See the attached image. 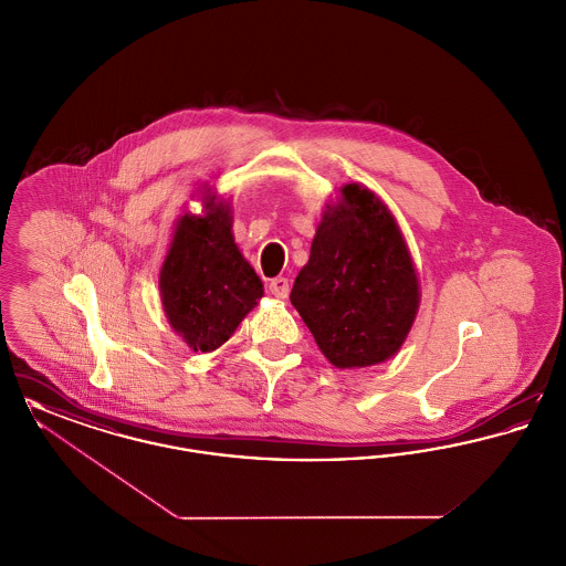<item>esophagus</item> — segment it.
I'll return each instance as SVG.
<instances>
[{
  "mask_svg": "<svg viewBox=\"0 0 566 566\" xmlns=\"http://www.w3.org/2000/svg\"><path fill=\"white\" fill-rule=\"evenodd\" d=\"M289 291H291V286H289V277H273L270 284V293L273 296H277V298H286L289 296Z\"/></svg>",
  "mask_w": 566,
  "mask_h": 566,
  "instance_id": "obj_1",
  "label": "esophagus"
}]
</instances>
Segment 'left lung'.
Instances as JSON below:
<instances>
[{
    "instance_id": "1",
    "label": "left lung",
    "mask_w": 566,
    "mask_h": 566,
    "mask_svg": "<svg viewBox=\"0 0 566 566\" xmlns=\"http://www.w3.org/2000/svg\"><path fill=\"white\" fill-rule=\"evenodd\" d=\"M291 303L337 369L371 367L403 346L420 284L403 233L376 192L346 185L326 206Z\"/></svg>"
}]
</instances>
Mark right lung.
<instances>
[{"label": "right lung", "instance_id": "obj_1", "mask_svg": "<svg viewBox=\"0 0 566 566\" xmlns=\"http://www.w3.org/2000/svg\"><path fill=\"white\" fill-rule=\"evenodd\" d=\"M224 199L206 190L203 214L180 216L159 273L163 310L190 350L220 348L263 296V282L231 233Z\"/></svg>", "mask_w": 566, "mask_h": 566}]
</instances>
